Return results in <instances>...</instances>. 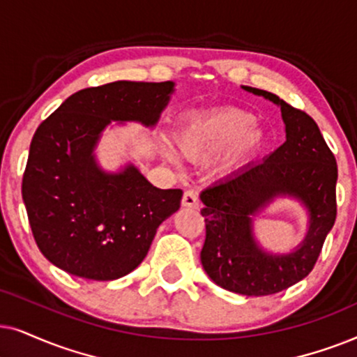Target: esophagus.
<instances>
[{
  "label": "esophagus",
  "instance_id": "esophagus-1",
  "mask_svg": "<svg viewBox=\"0 0 357 357\" xmlns=\"http://www.w3.org/2000/svg\"><path fill=\"white\" fill-rule=\"evenodd\" d=\"M183 206L184 207H191V208H197L199 207V197L194 191H186L183 196Z\"/></svg>",
  "mask_w": 357,
  "mask_h": 357
}]
</instances>
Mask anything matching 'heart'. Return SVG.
<instances>
[{
    "instance_id": "obj_1",
    "label": "heart",
    "mask_w": 357,
    "mask_h": 357,
    "mask_svg": "<svg viewBox=\"0 0 357 357\" xmlns=\"http://www.w3.org/2000/svg\"><path fill=\"white\" fill-rule=\"evenodd\" d=\"M176 145L184 156L204 160L228 149L223 166H231L263 149L266 135L255 126V117L240 109H223L184 122L176 132ZM166 158L173 160V151L165 146Z\"/></svg>"
}]
</instances>
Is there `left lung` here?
Instances as JSON below:
<instances>
[{"label":"left lung","mask_w":357,"mask_h":357,"mask_svg":"<svg viewBox=\"0 0 357 357\" xmlns=\"http://www.w3.org/2000/svg\"><path fill=\"white\" fill-rule=\"evenodd\" d=\"M281 107L286 142L263 161L245 166L204 189L201 211L206 241L204 269L217 286L241 296H271L302 281L315 266L336 220L338 166L317 122L275 94L243 86ZM294 197L311 220L306 240L291 252L273 255L255 243L252 215L275 197Z\"/></svg>","instance_id":"8db88e82"}]
</instances>
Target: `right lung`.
I'll return each mask as SVG.
<instances>
[{
  "mask_svg": "<svg viewBox=\"0 0 357 357\" xmlns=\"http://www.w3.org/2000/svg\"><path fill=\"white\" fill-rule=\"evenodd\" d=\"M173 82H114L71 94L37 127L22 176V199L42 255L91 281L129 274L149 253L156 228L179 208L181 189H158L127 165L99 168L93 151L111 123L153 127Z\"/></svg>",
  "mask_w": 357,
  "mask_h": 357,
  "instance_id": "right-lung-1",
  "label": "right lung"
}]
</instances>
